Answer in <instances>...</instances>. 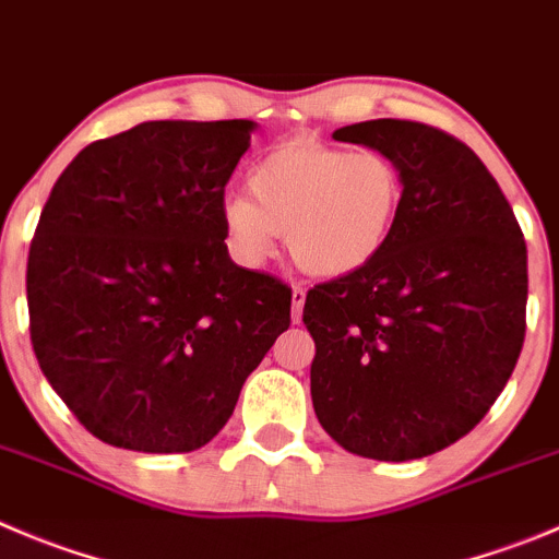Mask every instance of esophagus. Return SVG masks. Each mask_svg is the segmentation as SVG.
<instances>
[{
  "instance_id": "obj_1",
  "label": "esophagus",
  "mask_w": 559,
  "mask_h": 559,
  "mask_svg": "<svg viewBox=\"0 0 559 559\" xmlns=\"http://www.w3.org/2000/svg\"><path fill=\"white\" fill-rule=\"evenodd\" d=\"M306 304V289L304 286H292V320L300 322V314H304Z\"/></svg>"
}]
</instances>
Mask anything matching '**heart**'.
<instances>
[{
    "label": "heart",
    "instance_id": "1",
    "mask_svg": "<svg viewBox=\"0 0 559 559\" xmlns=\"http://www.w3.org/2000/svg\"><path fill=\"white\" fill-rule=\"evenodd\" d=\"M248 190L253 201L223 203L234 253L259 264L284 234L292 262L314 278H342L372 262L403 206L400 168L374 148L278 145L255 162Z\"/></svg>",
    "mask_w": 559,
    "mask_h": 559
}]
</instances>
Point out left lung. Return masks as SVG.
Instances as JSON below:
<instances>
[{
    "label": "left lung",
    "instance_id": "left-lung-1",
    "mask_svg": "<svg viewBox=\"0 0 559 559\" xmlns=\"http://www.w3.org/2000/svg\"><path fill=\"white\" fill-rule=\"evenodd\" d=\"M378 148L403 176L385 248L306 295L311 403L328 436L372 461L441 452L479 425L519 361L526 242L479 156L419 121L333 132Z\"/></svg>",
    "mask_w": 559,
    "mask_h": 559
}]
</instances>
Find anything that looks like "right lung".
Instances as JSON below:
<instances>
[{"instance_id":"add662e5","label":"right lung","mask_w":559,"mask_h":559,"mask_svg":"<svg viewBox=\"0 0 559 559\" xmlns=\"http://www.w3.org/2000/svg\"><path fill=\"white\" fill-rule=\"evenodd\" d=\"M250 132L253 121H145L82 148L51 187L27 259L29 338L104 444H209L289 328V286L234 264L223 242Z\"/></svg>"}]
</instances>
